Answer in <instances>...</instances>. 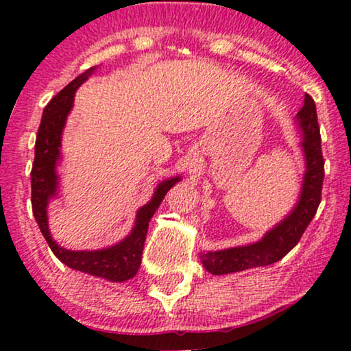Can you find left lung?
<instances>
[{"mask_svg": "<svg viewBox=\"0 0 351 351\" xmlns=\"http://www.w3.org/2000/svg\"><path fill=\"white\" fill-rule=\"evenodd\" d=\"M297 124L304 134L302 150L305 155V176L302 182L300 198L297 201L295 208L275 228L267 232L261 241L247 244V246L201 254V262L206 270L213 275H227V273L265 267L281 261L299 243L311 219L315 217L321 203L324 160L323 152H321V134L316 105L308 94H305L304 107L297 113Z\"/></svg>", "mask_w": 351, "mask_h": 351, "instance_id": "obj_1", "label": "left lung"}]
</instances>
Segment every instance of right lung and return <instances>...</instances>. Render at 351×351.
Returning a JSON list of instances; mask_svg holds the SVG:
<instances>
[{
	"label": "right lung",
	"instance_id": "obj_1",
	"mask_svg": "<svg viewBox=\"0 0 351 351\" xmlns=\"http://www.w3.org/2000/svg\"><path fill=\"white\" fill-rule=\"evenodd\" d=\"M94 69L95 66L76 76L45 107L36 134L35 161L32 167V209L43 237L62 263L93 276L105 278L113 282H123L136 276L141 267L148 222L160 208L167 191L180 180V177L162 180L156 186L153 198L137 210L136 223L131 234L114 246L99 249V251H69L52 239L49 227H47V204H49V199L57 195V185H59L56 166L60 160L62 131H64L66 117L73 107L76 89L93 75Z\"/></svg>",
	"mask_w": 351,
	"mask_h": 351
}]
</instances>
